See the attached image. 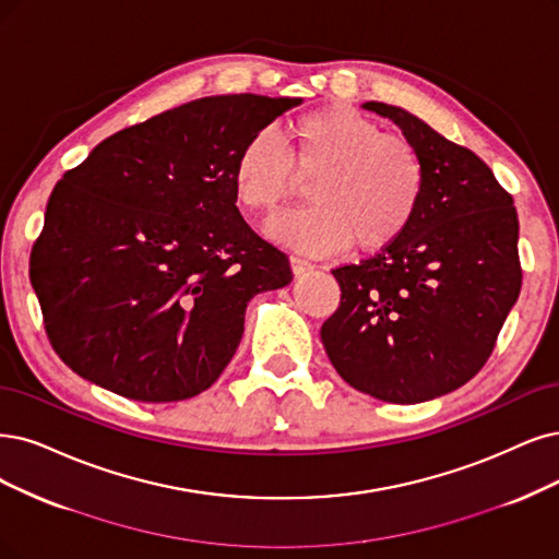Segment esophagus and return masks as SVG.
Listing matches in <instances>:
<instances>
[{"mask_svg":"<svg viewBox=\"0 0 559 559\" xmlns=\"http://www.w3.org/2000/svg\"><path fill=\"white\" fill-rule=\"evenodd\" d=\"M290 264H293V272H295L297 276L311 274L313 269H316V264H313V262H308V260H304V258H297V255H293V258H290Z\"/></svg>","mask_w":559,"mask_h":559,"instance_id":"obj_1","label":"esophagus"}]
</instances>
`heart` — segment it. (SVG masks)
<instances>
[{"label":"heart","instance_id":"1","mask_svg":"<svg viewBox=\"0 0 559 559\" xmlns=\"http://www.w3.org/2000/svg\"><path fill=\"white\" fill-rule=\"evenodd\" d=\"M308 181L304 210L266 223V235L304 253L380 251L415 221L426 165L415 142L384 133L376 119L349 108L324 106L290 123V147L269 131L248 138L233 163V191L241 210L272 214Z\"/></svg>","mask_w":559,"mask_h":559}]
</instances>
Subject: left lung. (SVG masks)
I'll use <instances>...</instances> for the list:
<instances>
[{
  "label": "left lung",
  "instance_id": "1",
  "mask_svg": "<svg viewBox=\"0 0 559 559\" xmlns=\"http://www.w3.org/2000/svg\"><path fill=\"white\" fill-rule=\"evenodd\" d=\"M426 165L419 212L394 243L332 269L341 304L322 329L338 376L386 403H424L479 373L521 295L519 214L488 165L403 108L368 100Z\"/></svg>",
  "mask_w": 559,
  "mask_h": 559
}]
</instances>
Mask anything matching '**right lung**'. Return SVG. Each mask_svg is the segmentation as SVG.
Returning <instances> with one entry per match:
<instances>
[{"instance_id":"1","label":"right lung","mask_w":559,"mask_h":559,"mask_svg":"<svg viewBox=\"0 0 559 559\" xmlns=\"http://www.w3.org/2000/svg\"><path fill=\"white\" fill-rule=\"evenodd\" d=\"M301 98L206 96L103 140L46 206L29 281L73 373L123 399L210 389L243 334L246 304L293 281L233 191L241 144Z\"/></svg>"}]
</instances>
